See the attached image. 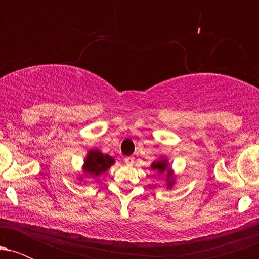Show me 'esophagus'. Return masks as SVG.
<instances>
[{
    "instance_id": "34e87169",
    "label": "esophagus",
    "mask_w": 259,
    "mask_h": 259,
    "mask_svg": "<svg viewBox=\"0 0 259 259\" xmlns=\"http://www.w3.org/2000/svg\"><path fill=\"white\" fill-rule=\"evenodd\" d=\"M134 160H135V158L134 157H125V164L126 165H133L134 164Z\"/></svg>"
}]
</instances>
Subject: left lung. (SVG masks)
<instances>
[{
    "mask_svg": "<svg viewBox=\"0 0 259 259\" xmlns=\"http://www.w3.org/2000/svg\"><path fill=\"white\" fill-rule=\"evenodd\" d=\"M151 168H152V170H157L158 171L159 175H165V178H167V187L168 189H170V187H173L174 185V179H173V170H171V168L169 167V162L167 158H164V157H162V158L154 160V162L151 164Z\"/></svg>",
    "mask_w": 259,
    "mask_h": 259,
    "instance_id": "8db88e82",
    "label": "left lung"
}]
</instances>
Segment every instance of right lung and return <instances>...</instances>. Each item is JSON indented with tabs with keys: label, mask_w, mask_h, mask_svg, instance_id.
Masks as SVG:
<instances>
[{
	"label": "right lung",
	"mask_w": 259,
	"mask_h": 259,
	"mask_svg": "<svg viewBox=\"0 0 259 259\" xmlns=\"http://www.w3.org/2000/svg\"><path fill=\"white\" fill-rule=\"evenodd\" d=\"M114 163L115 160L113 157L94 148L88 152V156L84 160V165H82V170L89 177L96 178L100 177L101 174H105Z\"/></svg>",
	"instance_id": "right-lung-1"
}]
</instances>
